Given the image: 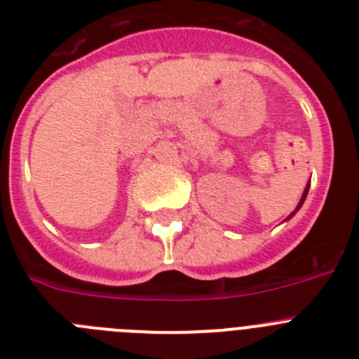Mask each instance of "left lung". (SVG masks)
<instances>
[{
    "label": "left lung",
    "mask_w": 359,
    "mask_h": 359,
    "mask_svg": "<svg viewBox=\"0 0 359 359\" xmlns=\"http://www.w3.org/2000/svg\"><path fill=\"white\" fill-rule=\"evenodd\" d=\"M306 196H307V189H306V192H304V196H302V201H300V205H302V203H304V199H306ZM300 205H298V208H300Z\"/></svg>",
    "instance_id": "1"
}]
</instances>
